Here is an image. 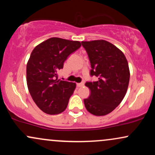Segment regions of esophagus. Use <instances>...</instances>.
<instances>
[{"instance_id": "34e87169", "label": "esophagus", "mask_w": 155, "mask_h": 155, "mask_svg": "<svg viewBox=\"0 0 155 155\" xmlns=\"http://www.w3.org/2000/svg\"><path fill=\"white\" fill-rule=\"evenodd\" d=\"M76 85H77L78 87H81L84 86V83H78Z\"/></svg>"}]
</instances>
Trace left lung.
<instances>
[{
	"instance_id": "8db88e82",
	"label": "left lung",
	"mask_w": 155,
	"mask_h": 155,
	"mask_svg": "<svg viewBox=\"0 0 155 155\" xmlns=\"http://www.w3.org/2000/svg\"><path fill=\"white\" fill-rule=\"evenodd\" d=\"M88 54L90 76L97 81H87L90 97L84 100L87 110L95 116H104L123 100L130 81L128 63L122 51L104 40L81 41Z\"/></svg>"
}]
</instances>
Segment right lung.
I'll return each mask as SVG.
<instances>
[{
	"label": "right lung",
	"mask_w": 155,
	"mask_h": 155,
	"mask_svg": "<svg viewBox=\"0 0 155 155\" xmlns=\"http://www.w3.org/2000/svg\"><path fill=\"white\" fill-rule=\"evenodd\" d=\"M80 47L79 41L51 38L31 52L27 64V84L33 101L44 113L58 114L67 108L76 84L58 79V71Z\"/></svg>",
	"instance_id": "right-lung-1"
}]
</instances>
